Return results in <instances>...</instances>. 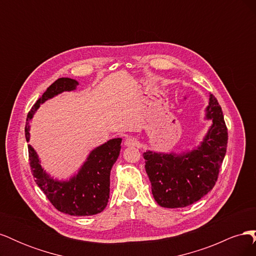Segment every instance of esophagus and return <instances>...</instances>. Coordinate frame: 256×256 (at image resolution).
Returning a JSON list of instances; mask_svg holds the SVG:
<instances>
[{
  "label": "esophagus",
  "mask_w": 256,
  "mask_h": 256,
  "mask_svg": "<svg viewBox=\"0 0 256 256\" xmlns=\"http://www.w3.org/2000/svg\"><path fill=\"white\" fill-rule=\"evenodd\" d=\"M140 144V141H138V138H134V136H127L126 140H125V145L127 147H134V146H138Z\"/></svg>",
  "instance_id": "1"
}]
</instances>
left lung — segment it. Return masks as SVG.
<instances>
[{"label":"left lung","instance_id":"left-lung-1","mask_svg":"<svg viewBox=\"0 0 256 256\" xmlns=\"http://www.w3.org/2000/svg\"><path fill=\"white\" fill-rule=\"evenodd\" d=\"M205 120L207 134L192 150L180 154L146 150L145 171L154 200L161 207L180 208L198 202L212 191L226 152L228 129L218 100L209 95Z\"/></svg>","mask_w":256,"mask_h":256}]
</instances>
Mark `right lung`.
<instances>
[{
    "mask_svg": "<svg viewBox=\"0 0 256 256\" xmlns=\"http://www.w3.org/2000/svg\"><path fill=\"white\" fill-rule=\"evenodd\" d=\"M79 82L60 78L53 82L37 100L28 114L26 138L30 142V120L40 104L64 92L76 90ZM122 138H111L90 152L78 172L68 180L54 178L42 166V161L32 145L28 147L30 166L35 182L58 212L70 216H92L102 212L109 202L110 173L120 152Z\"/></svg>",
    "mask_w": 256,
    "mask_h": 256,
    "instance_id": "obj_1",
    "label": "right lung"
}]
</instances>
